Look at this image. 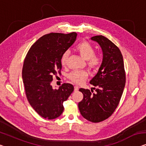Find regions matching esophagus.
Wrapping results in <instances>:
<instances>
[{
  "label": "esophagus",
  "instance_id": "1",
  "mask_svg": "<svg viewBox=\"0 0 146 146\" xmlns=\"http://www.w3.org/2000/svg\"><path fill=\"white\" fill-rule=\"evenodd\" d=\"M74 90H75V91L79 90V86H77V85H75V86H74Z\"/></svg>",
  "mask_w": 146,
  "mask_h": 146
}]
</instances>
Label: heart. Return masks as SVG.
Masks as SVG:
<instances>
[{
	"label": "heart",
	"instance_id": "b5f03b06",
	"mask_svg": "<svg viewBox=\"0 0 146 146\" xmlns=\"http://www.w3.org/2000/svg\"><path fill=\"white\" fill-rule=\"evenodd\" d=\"M76 50L79 52L80 55L84 60L88 61V65L91 68H97L101 63V58L98 55H96L94 47L86 42H80L76 46ZM70 55L69 50H66L63 54L61 58V62L63 66L67 64L68 59ZM88 73L83 70L74 71L69 75V78L76 83H81L86 79Z\"/></svg>",
	"mask_w": 146,
	"mask_h": 146
}]
</instances>
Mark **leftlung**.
<instances>
[{
  "instance_id": "left-lung-1",
  "label": "left lung",
  "mask_w": 146,
  "mask_h": 146,
  "mask_svg": "<svg viewBox=\"0 0 146 146\" xmlns=\"http://www.w3.org/2000/svg\"><path fill=\"white\" fill-rule=\"evenodd\" d=\"M90 39L101 47L103 60L96 75L90 81L97 87L96 92L80 88L83 99L78 106L84 119L98 123L110 117L117 108L125 88L126 77L123 55L119 48L102 35Z\"/></svg>"
}]
</instances>
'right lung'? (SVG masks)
<instances>
[{
	"instance_id": "1",
	"label": "right lung",
	"mask_w": 146,
	"mask_h": 146,
	"mask_svg": "<svg viewBox=\"0 0 146 146\" xmlns=\"http://www.w3.org/2000/svg\"><path fill=\"white\" fill-rule=\"evenodd\" d=\"M76 33H51L38 38L27 52L22 70L25 94L30 105L43 118L54 119L64 111L63 102L74 90L71 84L52 88L53 76L62 69L61 58L77 38Z\"/></svg>"
}]
</instances>
